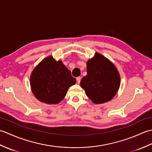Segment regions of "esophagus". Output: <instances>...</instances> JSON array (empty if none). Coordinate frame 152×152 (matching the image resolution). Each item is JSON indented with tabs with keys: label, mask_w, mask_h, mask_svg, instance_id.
Instances as JSON below:
<instances>
[{
	"label": "esophagus",
	"mask_w": 152,
	"mask_h": 152,
	"mask_svg": "<svg viewBox=\"0 0 152 152\" xmlns=\"http://www.w3.org/2000/svg\"><path fill=\"white\" fill-rule=\"evenodd\" d=\"M76 81H77V83L79 84V83H80V81H81V77H77Z\"/></svg>",
	"instance_id": "1"
}]
</instances>
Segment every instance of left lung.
I'll list each match as a JSON object with an SVG mask.
<instances>
[{
    "mask_svg": "<svg viewBox=\"0 0 152 152\" xmlns=\"http://www.w3.org/2000/svg\"><path fill=\"white\" fill-rule=\"evenodd\" d=\"M87 75L80 86L86 95L95 104H102L114 97L120 86V75L113 63L96 52L87 61Z\"/></svg>",
    "mask_w": 152,
    "mask_h": 152,
    "instance_id": "1",
    "label": "left lung"
}]
</instances>
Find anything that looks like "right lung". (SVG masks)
I'll return each mask as SVG.
<instances>
[{
    "label": "right lung",
    "instance_id": "1",
    "mask_svg": "<svg viewBox=\"0 0 152 152\" xmlns=\"http://www.w3.org/2000/svg\"><path fill=\"white\" fill-rule=\"evenodd\" d=\"M76 82L63 63L49 56L34 67L30 76L31 88L38 101L57 104L66 96L68 89Z\"/></svg>",
    "mask_w": 152,
    "mask_h": 152
}]
</instances>
